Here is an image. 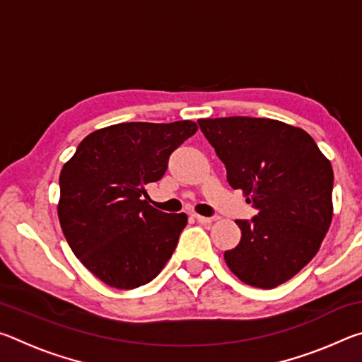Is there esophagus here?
<instances>
[{"instance_id":"34e87169","label":"esophagus","mask_w":362,"mask_h":362,"mask_svg":"<svg viewBox=\"0 0 362 362\" xmlns=\"http://www.w3.org/2000/svg\"><path fill=\"white\" fill-rule=\"evenodd\" d=\"M194 220L196 222H199V223H211L212 222V218L211 217H204V216H199V214H194Z\"/></svg>"}]
</instances>
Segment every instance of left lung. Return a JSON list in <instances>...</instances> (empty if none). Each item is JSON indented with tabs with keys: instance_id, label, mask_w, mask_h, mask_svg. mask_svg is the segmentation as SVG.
Masks as SVG:
<instances>
[{
	"instance_id": "left-lung-1",
	"label": "left lung",
	"mask_w": 362,
	"mask_h": 362,
	"mask_svg": "<svg viewBox=\"0 0 362 362\" xmlns=\"http://www.w3.org/2000/svg\"><path fill=\"white\" fill-rule=\"evenodd\" d=\"M226 180L257 209L236 220L241 241L223 254L244 284L273 289L320 250L332 222L334 170L308 132L249 116L198 119Z\"/></svg>"
}]
</instances>
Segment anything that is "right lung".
Wrapping results in <instances>:
<instances>
[{
    "instance_id": "right-lung-1",
    "label": "right lung",
    "mask_w": 362,
    "mask_h": 362,
    "mask_svg": "<svg viewBox=\"0 0 362 362\" xmlns=\"http://www.w3.org/2000/svg\"><path fill=\"white\" fill-rule=\"evenodd\" d=\"M198 131L193 121L121 122L94 131L60 170V226L79 262L116 289L150 283L166 265L188 217L146 203L145 187Z\"/></svg>"
}]
</instances>
